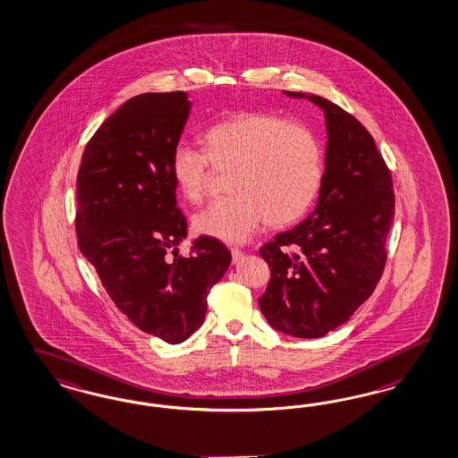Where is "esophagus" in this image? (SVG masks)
Wrapping results in <instances>:
<instances>
[{"mask_svg":"<svg viewBox=\"0 0 458 458\" xmlns=\"http://www.w3.org/2000/svg\"><path fill=\"white\" fill-rule=\"evenodd\" d=\"M232 259H233V264H238L243 259V252L238 249H232Z\"/></svg>","mask_w":458,"mask_h":458,"instance_id":"34e87169","label":"esophagus"}]
</instances>
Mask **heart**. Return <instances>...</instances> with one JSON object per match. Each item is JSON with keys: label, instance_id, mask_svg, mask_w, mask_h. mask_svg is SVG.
Listing matches in <instances>:
<instances>
[{"label": "heart", "instance_id": "heart-1", "mask_svg": "<svg viewBox=\"0 0 458 458\" xmlns=\"http://www.w3.org/2000/svg\"><path fill=\"white\" fill-rule=\"evenodd\" d=\"M209 164L232 167V198L194 216L199 235L243 243L268 221L285 226L315 205L325 177L323 148L308 126L277 114L238 111L206 128L203 150L179 143L171 156V175L181 196L203 203Z\"/></svg>", "mask_w": 458, "mask_h": 458}]
</instances>
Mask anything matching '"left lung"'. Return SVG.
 <instances>
[{
  "mask_svg": "<svg viewBox=\"0 0 458 458\" xmlns=\"http://www.w3.org/2000/svg\"><path fill=\"white\" fill-rule=\"evenodd\" d=\"M284 93L325 111V177L315 211L260 247L270 281L259 306L272 328L319 338L350 319L384 272L394 221L393 177L355 116L321 96Z\"/></svg>",
  "mask_w": 458,
  "mask_h": 458,
  "instance_id": "1",
  "label": "left lung"
}]
</instances>
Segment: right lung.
<instances>
[{
	"label": "right lung",
	"instance_id": "right-lung-1",
	"mask_svg": "<svg viewBox=\"0 0 458 458\" xmlns=\"http://www.w3.org/2000/svg\"><path fill=\"white\" fill-rule=\"evenodd\" d=\"M190 111L184 91L128 99L86 145L76 188L81 253L116 308L171 345L203 325L209 289L232 262L209 237L194 240L190 257L177 255L188 223L175 201L171 156Z\"/></svg>",
	"mask_w": 458,
	"mask_h": 458
}]
</instances>
